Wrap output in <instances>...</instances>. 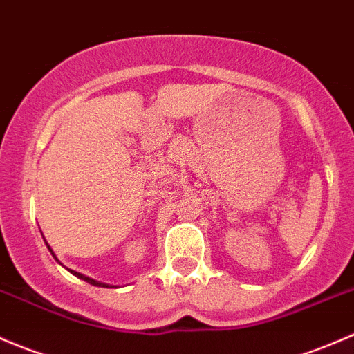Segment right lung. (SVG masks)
<instances>
[{"label": "right lung", "mask_w": 354, "mask_h": 354, "mask_svg": "<svg viewBox=\"0 0 354 354\" xmlns=\"http://www.w3.org/2000/svg\"><path fill=\"white\" fill-rule=\"evenodd\" d=\"M49 247V245H47ZM49 250L50 252H53V249H50L49 247ZM69 271H71V269H69ZM73 274L76 276V278H80V279H83V281H86V283H90V285H93V286H102V288H111L109 285H105V283H100V281H95V279H92V278H88V276H83V274H80V272H76V271H71Z\"/></svg>", "instance_id": "right-lung-1"}]
</instances>
